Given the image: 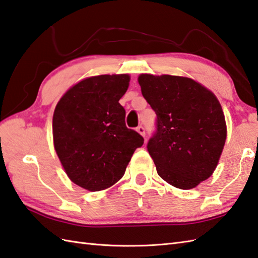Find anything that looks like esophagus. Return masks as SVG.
Returning <instances> with one entry per match:
<instances>
[{"label":"esophagus","mask_w":258,"mask_h":258,"mask_svg":"<svg viewBox=\"0 0 258 258\" xmlns=\"http://www.w3.org/2000/svg\"><path fill=\"white\" fill-rule=\"evenodd\" d=\"M137 131H138V133H139L141 136H144V137H145V135H146V130H145V127H144V125H138V127H137Z\"/></svg>","instance_id":"1"}]
</instances>
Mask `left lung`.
<instances>
[{"instance_id": "obj_1", "label": "left lung", "mask_w": 258, "mask_h": 258, "mask_svg": "<svg viewBox=\"0 0 258 258\" xmlns=\"http://www.w3.org/2000/svg\"><path fill=\"white\" fill-rule=\"evenodd\" d=\"M146 101L156 112V130L147 144L158 175L180 189L212 176L226 141V122L217 98L192 79L141 75Z\"/></svg>"}]
</instances>
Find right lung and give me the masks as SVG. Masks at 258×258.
I'll return each instance as SVG.
<instances>
[{"instance_id":"1","label":"right lung","mask_w":258,"mask_h":258,"mask_svg":"<svg viewBox=\"0 0 258 258\" xmlns=\"http://www.w3.org/2000/svg\"><path fill=\"white\" fill-rule=\"evenodd\" d=\"M128 75L98 76L77 83L57 102L52 128L54 148L70 179L90 191L109 188L125 168L144 138L127 128L119 100Z\"/></svg>"}]
</instances>
